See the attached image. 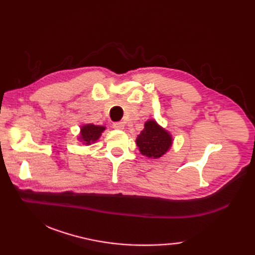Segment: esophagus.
<instances>
[{
  "label": "esophagus",
  "mask_w": 255,
  "mask_h": 255,
  "mask_svg": "<svg viewBox=\"0 0 255 255\" xmlns=\"http://www.w3.org/2000/svg\"><path fill=\"white\" fill-rule=\"evenodd\" d=\"M113 128L114 129H117V130H123V129H125V123H123V122L114 123L113 124Z\"/></svg>",
  "instance_id": "1"
}]
</instances>
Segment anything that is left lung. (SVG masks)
<instances>
[{
  "mask_svg": "<svg viewBox=\"0 0 255 255\" xmlns=\"http://www.w3.org/2000/svg\"><path fill=\"white\" fill-rule=\"evenodd\" d=\"M140 153L151 159H159L170 150L173 143L171 133L162 128L154 119L144 123L143 130L136 139Z\"/></svg>",
  "mask_w": 255,
  "mask_h": 255,
  "instance_id": "8db88e82",
  "label": "left lung"
}]
</instances>
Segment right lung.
Segmentation results:
<instances>
[{"label":"right lung","mask_w":255,"mask_h":255,"mask_svg":"<svg viewBox=\"0 0 255 255\" xmlns=\"http://www.w3.org/2000/svg\"><path fill=\"white\" fill-rule=\"evenodd\" d=\"M106 129L105 126H97L93 124H86L81 127L80 136L78 139L81 142L86 145H90L94 143L95 141L100 139L102 136V132Z\"/></svg>","instance_id":"add662e5"}]
</instances>
